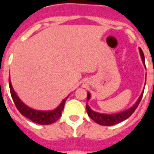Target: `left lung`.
Listing matches in <instances>:
<instances>
[{
  "label": "left lung",
  "instance_id": "8db88e82",
  "mask_svg": "<svg viewBox=\"0 0 154 154\" xmlns=\"http://www.w3.org/2000/svg\"><path fill=\"white\" fill-rule=\"evenodd\" d=\"M139 53H140V55H141V57H142L143 63H144V55H143V51L141 48H139ZM143 95V91L142 94L140 95L139 100H137V102H136L131 108H129V110H125V111H123V112H120V113L114 114V115L100 114L98 113V112H95V111H93V110H91L90 107L87 105V114H88V116H89V117H90L91 119H92V120H94L95 122H97V124L100 125H114L119 124V123L122 122L124 120L127 119L129 116H131V115L134 112V110L137 109L139 104L140 103V101H141ZM90 97L91 95L90 93L88 92V93H87V100H89Z\"/></svg>",
  "mask_w": 154,
  "mask_h": 154
}]
</instances>
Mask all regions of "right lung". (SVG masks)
I'll return each instance as SVG.
<instances>
[{"instance_id":"add662e5","label":"right lung","mask_w":154,"mask_h":154,"mask_svg":"<svg viewBox=\"0 0 154 154\" xmlns=\"http://www.w3.org/2000/svg\"><path fill=\"white\" fill-rule=\"evenodd\" d=\"M9 86H10L11 95L12 99L14 100V103H15L17 110L20 111V113L21 114L22 116L28 118L33 122L38 124V125H50V124L56 122L62 116V111L63 110L64 105H65L67 97H66L62 101V103L59 105V106L56 108L54 110L39 111V110H35L25 106V104L20 100V98L17 97V95L12 87L11 82L10 79H9Z\"/></svg>"}]
</instances>
